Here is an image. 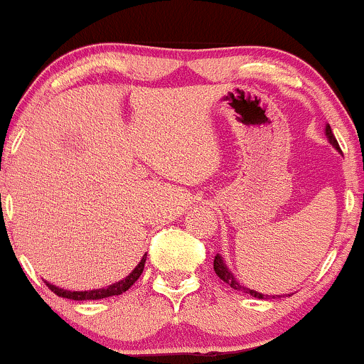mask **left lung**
Instances as JSON below:
<instances>
[{
  "mask_svg": "<svg viewBox=\"0 0 364 364\" xmlns=\"http://www.w3.org/2000/svg\"><path fill=\"white\" fill-rule=\"evenodd\" d=\"M325 134H326V137H328V142H330V144H332L333 148H336V149L341 151V148H338L337 139H336V136H333V132H332V129H330V125H326V127H325ZM213 268H215V273H216V275H218L220 279H222L223 282H225V284L230 285L232 289H235V291H239V292H246V294H249V296L258 297V299H272V296H268V294H267V296H264V294L252 291V289H247L246 285H240L239 282L235 280V277L232 275V272L228 270L227 264H225V261L222 259V256H220V255H216V256H215ZM277 297H280V296H277ZM273 299H275V296H273Z\"/></svg>",
  "mask_w": 364,
  "mask_h": 364,
  "instance_id": "1",
  "label": "left lung"
}]
</instances>
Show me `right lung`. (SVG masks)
Segmentation results:
<instances>
[{
    "mask_svg": "<svg viewBox=\"0 0 364 364\" xmlns=\"http://www.w3.org/2000/svg\"><path fill=\"white\" fill-rule=\"evenodd\" d=\"M144 263H146V255L142 256V259L139 261V264L134 268L130 275L125 277L124 280L117 282V284L109 285V287L105 289H94V291H65V289L56 287V285L48 284V287L51 289L56 296L65 297V299H72V301H96V299H105V297H112V296H120V294L127 292L134 284H136L139 277H141L142 270H144Z\"/></svg>",
    "mask_w": 364,
    "mask_h": 364,
    "instance_id": "add662e5",
    "label": "right lung"
}]
</instances>
